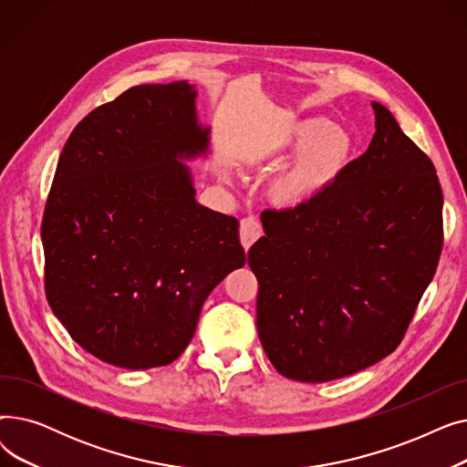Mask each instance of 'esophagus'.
<instances>
[{"instance_id":"esophagus-1","label":"esophagus","mask_w":467,"mask_h":467,"mask_svg":"<svg viewBox=\"0 0 467 467\" xmlns=\"http://www.w3.org/2000/svg\"><path fill=\"white\" fill-rule=\"evenodd\" d=\"M263 234L261 223L255 217H244L240 221V242L244 250H250L252 244Z\"/></svg>"}]
</instances>
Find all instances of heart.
<instances>
[{
	"label": "heart",
	"instance_id": "1",
	"mask_svg": "<svg viewBox=\"0 0 467 467\" xmlns=\"http://www.w3.org/2000/svg\"><path fill=\"white\" fill-rule=\"evenodd\" d=\"M352 138L326 117L291 119L278 125L250 151L257 162L296 155L268 185V199L278 208L299 210L322 196L350 161Z\"/></svg>",
	"mask_w": 467,
	"mask_h": 467
}]
</instances>
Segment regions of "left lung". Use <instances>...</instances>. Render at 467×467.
Listing matches in <instances>:
<instances>
[{
    "label": "left lung",
    "instance_id": "obj_1",
    "mask_svg": "<svg viewBox=\"0 0 467 467\" xmlns=\"http://www.w3.org/2000/svg\"><path fill=\"white\" fill-rule=\"evenodd\" d=\"M375 136L299 210H265L248 252L257 333L276 371L327 382L401 342L443 248V191L431 161L373 102Z\"/></svg>",
    "mask_w": 467,
    "mask_h": 467
}]
</instances>
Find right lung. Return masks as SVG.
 Masks as SVG:
<instances>
[{"label":"right lung","mask_w":467,"mask_h":467,"mask_svg":"<svg viewBox=\"0 0 467 467\" xmlns=\"http://www.w3.org/2000/svg\"><path fill=\"white\" fill-rule=\"evenodd\" d=\"M210 127L187 81L140 85L67 138L45 206V293L71 338L120 369L174 361L204 301L246 265L238 221L194 199Z\"/></svg>","instance_id":"obj_1"}]
</instances>
